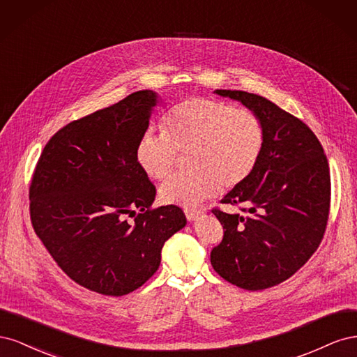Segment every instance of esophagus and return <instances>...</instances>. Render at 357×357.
<instances>
[{"label": "esophagus", "instance_id": "esophagus-1", "mask_svg": "<svg viewBox=\"0 0 357 357\" xmlns=\"http://www.w3.org/2000/svg\"><path fill=\"white\" fill-rule=\"evenodd\" d=\"M185 214H186L188 220H197L199 215L202 214V211L201 210H195V208H188V210H185Z\"/></svg>", "mask_w": 357, "mask_h": 357}]
</instances>
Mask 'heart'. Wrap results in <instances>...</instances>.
Segmentation results:
<instances>
[{"instance_id":"obj_1","label":"heart","mask_w":357,"mask_h":357,"mask_svg":"<svg viewBox=\"0 0 357 357\" xmlns=\"http://www.w3.org/2000/svg\"><path fill=\"white\" fill-rule=\"evenodd\" d=\"M162 134H144L135 158L144 174L167 180L188 155L190 171L169 178L160 188L165 204L195 207L214 197L219 188L235 189L250 178L264 155L265 129L250 109L213 98H188L169 109L160 121Z\"/></svg>"}]
</instances>
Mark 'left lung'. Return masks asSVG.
Segmentation results:
<instances>
[{
  "instance_id": "left-lung-1",
  "label": "left lung",
  "mask_w": 357,
  "mask_h": 357,
  "mask_svg": "<svg viewBox=\"0 0 357 357\" xmlns=\"http://www.w3.org/2000/svg\"><path fill=\"white\" fill-rule=\"evenodd\" d=\"M215 93L241 101L259 116L265 147L253 176L220 201L243 213L211 210L223 226V238L210 261L226 282L264 290L290 278L320 245L331 208L329 164L301 119L261 95Z\"/></svg>"
}]
</instances>
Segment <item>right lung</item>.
Segmentation results:
<instances>
[{"instance_id":"add662e5","label":"right lung","mask_w":357,"mask_h":357,"mask_svg":"<svg viewBox=\"0 0 357 357\" xmlns=\"http://www.w3.org/2000/svg\"><path fill=\"white\" fill-rule=\"evenodd\" d=\"M155 105V92L138 91L70 122L43 149L31 178L38 238L73 282L105 296L142 287L165 241L186 225L177 205L152 207L156 188L137 164Z\"/></svg>"}]
</instances>
